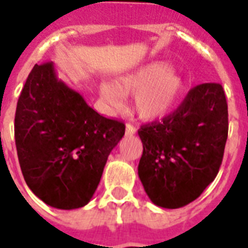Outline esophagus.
I'll list each match as a JSON object with an SVG mask.
<instances>
[{"mask_svg":"<svg viewBox=\"0 0 248 248\" xmlns=\"http://www.w3.org/2000/svg\"><path fill=\"white\" fill-rule=\"evenodd\" d=\"M136 131H138V128L135 127V125H132V124H129V123H128V124H127V133H128V135H133V133H136Z\"/></svg>","mask_w":248,"mask_h":248,"instance_id":"1","label":"esophagus"}]
</instances>
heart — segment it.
Returning <instances> with one entry per match:
<instances>
[{
	"label": "heart",
	"instance_id": "heart-1",
	"mask_svg": "<svg viewBox=\"0 0 248 248\" xmlns=\"http://www.w3.org/2000/svg\"><path fill=\"white\" fill-rule=\"evenodd\" d=\"M183 91V78L167 61H152L117 77L116 84L105 81L100 85V94L110 110H120L124 107V94H133V107L144 120L168 115Z\"/></svg>",
	"mask_w": 248,
	"mask_h": 248
}]
</instances>
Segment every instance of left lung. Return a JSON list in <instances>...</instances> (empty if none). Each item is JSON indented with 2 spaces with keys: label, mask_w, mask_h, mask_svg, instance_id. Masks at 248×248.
<instances>
[{
  "label": "left lung",
  "mask_w": 248,
  "mask_h": 248,
  "mask_svg": "<svg viewBox=\"0 0 248 248\" xmlns=\"http://www.w3.org/2000/svg\"><path fill=\"white\" fill-rule=\"evenodd\" d=\"M227 135V101L217 82L196 85L171 115L141 125L138 171L152 203L180 208L198 199L217 177Z\"/></svg>",
  "instance_id": "left-lung-1"
}]
</instances>
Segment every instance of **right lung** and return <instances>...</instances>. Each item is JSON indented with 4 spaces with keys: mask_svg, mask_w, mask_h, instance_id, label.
Here are the masks:
<instances>
[{
    "mask_svg": "<svg viewBox=\"0 0 248 248\" xmlns=\"http://www.w3.org/2000/svg\"><path fill=\"white\" fill-rule=\"evenodd\" d=\"M124 132L123 121L99 115L59 80L52 61L34 65L17 103L15 139L24 179L44 203L88 204Z\"/></svg>",
    "mask_w": 248,
    "mask_h": 248,
    "instance_id": "add662e5",
    "label": "right lung"
}]
</instances>
